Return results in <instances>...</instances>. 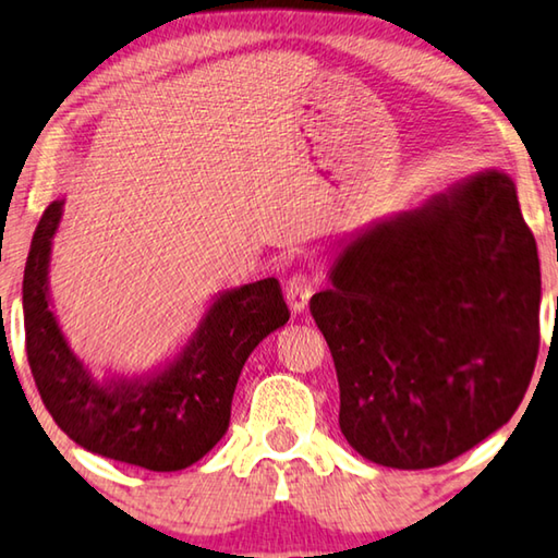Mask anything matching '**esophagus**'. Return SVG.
Here are the masks:
<instances>
[{
    "label": "esophagus",
    "mask_w": 558,
    "mask_h": 558,
    "mask_svg": "<svg viewBox=\"0 0 558 558\" xmlns=\"http://www.w3.org/2000/svg\"><path fill=\"white\" fill-rule=\"evenodd\" d=\"M314 294V281L306 277V274H294L287 281V301H289V308L294 314H301L308 304V299Z\"/></svg>",
    "instance_id": "1"
}]
</instances>
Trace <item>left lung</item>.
Wrapping results in <instances>:
<instances>
[{
	"label": "left lung",
	"instance_id": "obj_1",
	"mask_svg": "<svg viewBox=\"0 0 558 558\" xmlns=\"http://www.w3.org/2000/svg\"><path fill=\"white\" fill-rule=\"evenodd\" d=\"M328 281L308 308L355 452L427 470L509 423L536 365L542 271L507 172H474L363 227Z\"/></svg>",
	"mask_w": 558,
	"mask_h": 558
}]
</instances>
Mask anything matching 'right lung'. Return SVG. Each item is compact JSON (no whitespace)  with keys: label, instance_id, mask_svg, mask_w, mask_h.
<instances>
[{"label":"right lung","instance_id":"obj_1","mask_svg":"<svg viewBox=\"0 0 558 558\" xmlns=\"http://www.w3.org/2000/svg\"><path fill=\"white\" fill-rule=\"evenodd\" d=\"M63 199L44 209L24 267L26 359L44 405L73 442L153 472L203 460L230 427L232 396L250 353L289 322L279 281L219 291L175 359L145 376L98 380L71 351L49 294L51 240Z\"/></svg>","mask_w":558,"mask_h":558}]
</instances>
